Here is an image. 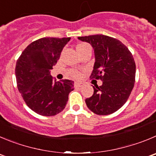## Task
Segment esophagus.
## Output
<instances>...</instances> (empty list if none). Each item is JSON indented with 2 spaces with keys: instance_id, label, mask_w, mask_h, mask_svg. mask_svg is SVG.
Instances as JSON below:
<instances>
[{
  "instance_id": "esophagus-1",
  "label": "esophagus",
  "mask_w": 156,
  "mask_h": 156,
  "mask_svg": "<svg viewBox=\"0 0 156 156\" xmlns=\"http://www.w3.org/2000/svg\"><path fill=\"white\" fill-rule=\"evenodd\" d=\"M75 86L77 87H83L84 86L83 83H78V82H76L75 83Z\"/></svg>"
}]
</instances>
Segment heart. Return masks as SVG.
<instances>
[{
    "label": "heart",
    "instance_id": "obj_1",
    "mask_svg": "<svg viewBox=\"0 0 156 156\" xmlns=\"http://www.w3.org/2000/svg\"><path fill=\"white\" fill-rule=\"evenodd\" d=\"M86 46H88V44H84V43L78 44L76 47V50H80V49L83 48V47H86ZM69 73H70V75L72 76L73 78H75V79H80L81 77H82V73H81L79 70H76V69H72V70L69 71Z\"/></svg>",
    "mask_w": 156,
    "mask_h": 156
}]
</instances>
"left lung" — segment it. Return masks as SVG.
I'll list each match as a JSON object with an SVG mask.
<instances>
[{
    "label": "left lung",
    "instance_id": "obj_1",
    "mask_svg": "<svg viewBox=\"0 0 156 156\" xmlns=\"http://www.w3.org/2000/svg\"><path fill=\"white\" fill-rule=\"evenodd\" d=\"M94 49V67L91 79L103 84L93 87V94L86 99L87 106L97 115L116 112L127 101L134 87L136 63L127 47L115 38L103 34L79 37Z\"/></svg>",
    "mask_w": 156,
    "mask_h": 156
}]
</instances>
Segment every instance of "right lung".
I'll list each match as a JSON object with an SVG mask.
<instances>
[{"instance_id":"obj_1","label":"right lung","mask_w":156,"mask_h":156,"mask_svg":"<svg viewBox=\"0 0 156 156\" xmlns=\"http://www.w3.org/2000/svg\"><path fill=\"white\" fill-rule=\"evenodd\" d=\"M70 37H44L25 48L15 67L17 88L30 109L39 115L51 116L64 109L68 96L73 90V81L56 82L50 69Z\"/></svg>"}]
</instances>
